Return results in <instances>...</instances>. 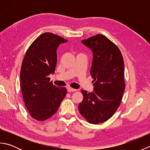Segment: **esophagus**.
I'll return each mask as SVG.
<instances>
[{"instance_id": "obj_1", "label": "esophagus", "mask_w": 150, "mask_h": 150, "mask_svg": "<svg viewBox=\"0 0 150 150\" xmlns=\"http://www.w3.org/2000/svg\"><path fill=\"white\" fill-rule=\"evenodd\" d=\"M67 91H68V92H73V91H77V90H76V89L71 88H70V87H68V88H67Z\"/></svg>"}]
</instances>
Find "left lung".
I'll return each instance as SVG.
<instances>
[{"label": "left lung", "mask_w": 150, "mask_h": 150, "mask_svg": "<svg viewBox=\"0 0 150 150\" xmlns=\"http://www.w3.org/2000/svg\"><path fill=\"white\" fill-rule=\"evenodd\" d=\"M81 42L93 53L90 74L94 88L89 93L81 90L79 110L88 122L97 124L110 119L120 106L125 89L124 60L118 47L103 35Z\"/></svg>", "instance_id": "1"}]
</instances>
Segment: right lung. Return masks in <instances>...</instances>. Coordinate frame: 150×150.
<instances>
[{"label":"right lung","instance_id":"add662e5","mask_svg":"<svg viewBox=\"0 0 150 150\" xmlns=\"http://www.w3.org/2000/svg\"><path fill=\"white\" fill-rule=\"evenodd\" d=\"M68 40L52 33H44L31 44L22 64L21 88L31 116L39 121L49 119L58 110L65 97V88L57 87L48 76L55 73L57 51Z\"/></svg>","mask_w":150,"mask_h":150}]
</instances>
